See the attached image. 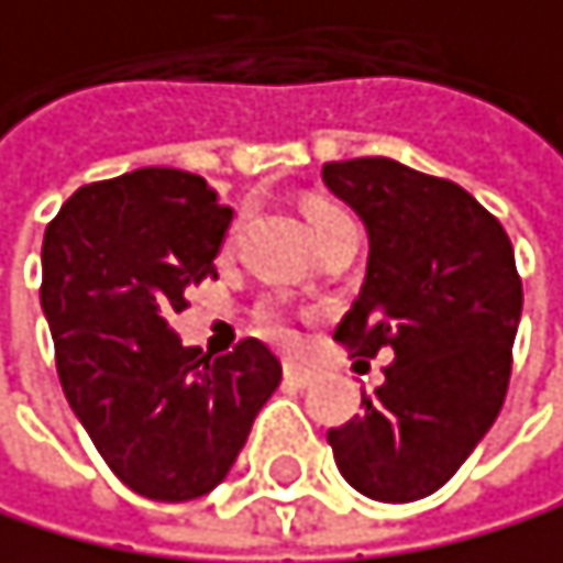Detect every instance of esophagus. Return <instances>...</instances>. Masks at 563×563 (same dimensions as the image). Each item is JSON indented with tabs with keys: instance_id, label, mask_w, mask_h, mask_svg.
<instances>
[{
	"instance_id": "1",
	"label": "esophagus",
	"mask_w": 563,
	"mask_h": 563,
	"mask_svg": "<svg viewBox=\"0 0 563 563\" xmlns=\"http://www.w3.org/2000/svg\"><path fill=\"white\" fill-rule=\"evenodd\" d=\"M282 375H285V382H288V385H296V388H306V385L312 382V372H306V367L291 364V361H285Z\"/></svg>"
}]
</instances>
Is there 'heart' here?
Instances as JSON below:
<instances>
[{"label": "heart", "mask_w": 563, "mask_h": 563, "mask_svg": "<svg viewBox=\"0 0 563 563\" xmlns=\"http://www.w3.org/2000/svg\"><path fill=\"white\" fill-rule=\"evenodd\" d=\"M343 216H347V212L336 209V206H309L306 220H309L312 236H319L323 230H330L336 220H343ZM257 327H261L264 336H272L278 343H288L291 340V323H288V316H285V309L278 302H261L257 306Z\"/></svg>", "instance_id": "heart-1"}]
</instances>
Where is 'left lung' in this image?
I'll return each instance as SVG.
<instances>
[{
    "label": "left lung",
    "mask_w": 563,
    "mask_h": 563,
    "mask_svg": "<svg viewBox=\"0 0 563 563\" xmlns=\"http://www.w3.org/2000/svg\"><path fill=\"white\" fill-rule=\"evenodd\" d=\"M367 227L361 296L333 333L351 357L395 351L385 385L327 433L340 475L378 503H416L454 478L495 423L512 375L522 282L503 223L446 178L391 157L323 164Z\"/></svg>",
    "instance_id": "left-lung-1"
}]
</instances>
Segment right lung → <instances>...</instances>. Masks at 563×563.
Segmentation results:
<instances>
[{
    "label": "right lung",
    "instance_id": "add662e5",
    "mask_svg": "<svg viewBox=\"0 0 563 563\" xmlns=\"http://www.w3.org/2000/svg\"><path fill=\"white\" fill-rule=\"evenodd\" d=\"M230 220L206 178L136 168L81 185L44 233L41 306L64 399L112 475L154 503L220 485L282 382L254 336L209 357L172 330L185 291L216 278Z\"/></svg>",
    "mask_w": 563,
    "mask_h": 563
}]
</instances>
